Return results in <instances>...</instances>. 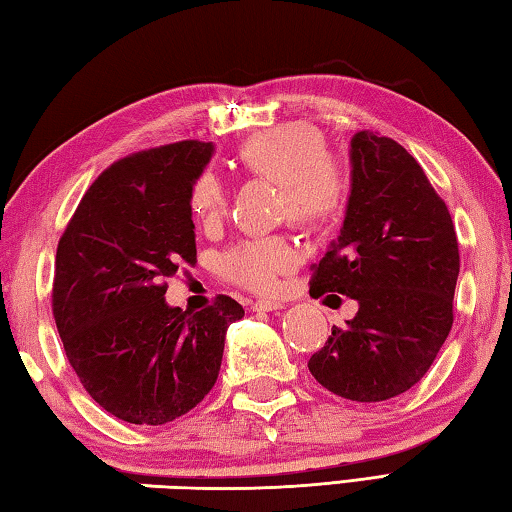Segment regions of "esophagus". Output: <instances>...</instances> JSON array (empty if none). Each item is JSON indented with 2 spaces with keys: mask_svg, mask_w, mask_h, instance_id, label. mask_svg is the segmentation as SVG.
<instances>
[{
  "mask_svg": "<svg viewBox=\"0 0 512 512\" xmlns=\"http://www.w3.org/2000/svg\"><path fill=\"white\" fill-rule=\"evenodd\" d=\"M282 307L284 305L280 300H255V302H250V309H253V311H277Z\"/></svg>",
  "mask_w": 512,
  "mask_h": 512,
  "instance_id": "esophagus-1",
  "label": "esophagus"
}]
</instances>
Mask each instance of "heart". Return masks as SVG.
I'll use <instances>...</instances> for the list:
<instances>
[{
    "label": "heart",
    "instance_id": "obj_1",
    "mask_svg": "<svg viewBox=\"0 0 512 512\" xmlns=\"http://www.w3.org/2000/svg\"><path fill=\"white\" fill-rule=\"evenodd\" d=\"M237 164L248 176L280 185V216L305 230H325L341 219L350 196V171L327 151V137L316 126L291 121L250 135L239 144ZM189 210L212 225L228 212V192L212 171L192 180ZM296 246L284 235L239 241L225 250L221 271L239 287L268 293L296 264Z\"/></svg>",
    "mask_w": 512,
    "mask_h": 512
}]
</instances>
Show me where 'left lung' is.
Instances as JSON below:
<instances>
[{"mask_svg": "<svg viewBox=\"0 0 512 512\" xmlns=\"http://www.w3.org/2000/svg\"><path fill=\"white\" fill-rule=\"evenodd\" d=\"M352 192L341 237L311 266V293L359 302L309 370L352 402H384L427 375L454 323L458 241L443 198L391 137H352Z\"/></svg>", "mask_w": 512, "mask_h": 512, "instance_id": "left-lung-1", "label": "left lung"}]
</instances>
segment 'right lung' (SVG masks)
<instances>
[{
  "instance_id": "obj_1",
  "label": "right lung",
  "mask_w": 512,
  "mask_h": 512,
  "mask_svg": "<svg viewBox=\"0 0 512 512\" xmlns=\"http://www.w3.org/2000/svg\"><path fill=\"white\" fill-rule=\"evenodd\" d=\"M185 140L126 155L94 180L58 241L51 311L69 366L115 418L167 424L212 391L228 327L244 307L219 293L201 311L164 302L196 262L187 194L212 158Z\"/></svg>"
}]
</instances>
